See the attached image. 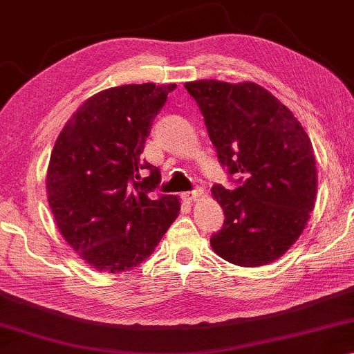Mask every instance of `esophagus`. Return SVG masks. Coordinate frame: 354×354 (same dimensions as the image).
<instances>
[{
  "label": "esophagus",
  "mask_w": 354,
  "mask_h": 354,
  "mask_svg": "<svg viewBox=\"0 0 354 354\" xmlns=\"http://www.w3.org/2000/svg\"><path fill=\"white\" fill-rule=\"evenodd\" d=\"M201 190H190V192H184L183 195H181V198L184 200V201H194V200H197V198H200L201 197Z\"/></svg>",
  "instance_id": "1"
}]
</instances>
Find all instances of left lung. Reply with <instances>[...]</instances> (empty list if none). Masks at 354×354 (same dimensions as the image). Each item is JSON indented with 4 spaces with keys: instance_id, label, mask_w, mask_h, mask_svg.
I'll return each instance as SVG.
<instances>
[{
    "instance_id": "8db88e82",
    "label": "left lung",
    "mask_w": 354,
    "mask_h": 354,
    "mask_svg": "<svg viewBox=\"0 0 354 354\" xmlns=\"http://www.w3.org/2000/svg\"><path fill=\"white\" fill-rule=\"evenodd\" d=\"M236 189L212 186L225 222L211 248L233 265L255 268L282 257L307 225L317 197L310 138L279 99L252 82L186 83Z\"/></svg>"
}]
</instances>
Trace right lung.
<instances>
[{
    "mask_svg": "<svg viewBox=\"0 0 354 354\" xmlns=\"http://www.w3.org/2000/svg\"><path fill=\"white\" fill-rule=\"evenodd\" d=\"M173 89L175 83H143L100 91L56 140L48 205L67 244L97 271L137 268L179 214L176 195L149 197L159 187L160 170L142 160L154 118Z\"/></svg>",
    "mask_w": 354,
    "mask_h": 354,
    "instance_id": "right-lung-1",
    "label": "right lung"
}]
</instances>
